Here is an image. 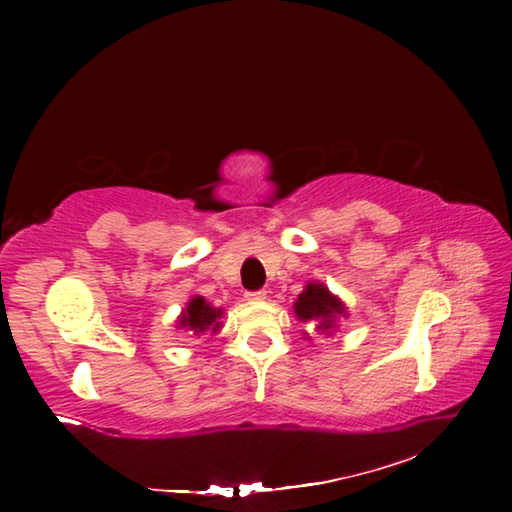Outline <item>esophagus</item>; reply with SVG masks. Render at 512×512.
Wrapping results in <instances>:
<instances>
[{"mask_svg": "<svg viewBox=\"0 0 512 512\" xmlns=\"http://www.w3.org/2000/svg\"><path fill=\"white\" fill-rule=\"evenodd\" d=\"M244 297L248 301H262V299H266V290H248Z\"/></svg>", "mask_w": 512, "mask_h": 512, "instance_id": "34e87169", "label": "esophagus"}]
</instances>
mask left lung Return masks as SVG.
<instances>
[{"label":"left lung","instance_id":"1","mask_svg":"<svg viewBox=\"0 0 512 512\" xmlns=\"http://www.w3.org/2000/svg\"><path fill=\"white\" fill-rule=\"evenodd\" d=\"M295 312L301 321L317 323V330L325 332L332 328L336 314H343V303L330 295V290L321 284H308L295 303Z\"/></svg>","mask_w":512,"mask_h":512}]
</instances>
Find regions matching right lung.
Here are the masks:
<instances>
[{
  "label": "right lung",
  "instance_id": "1",
  "mask_svg": "<svg viewBox=\"0 0 512 512\" xmlns=\"http://www.w3.org/2000/svg\"><path fill=\"white\" fill-rule=\"evenodd\" d=\"M220 317H222V310L211 308L202 297H195L189 301L187 310L182 312L180 325L182 328H189L195 334L206 332V330L217 332L220 330V323H217V319Z\"/></svg>",
  "mask_w": 512,
  "mask_h": 512
}]
</instances>
